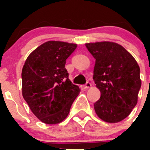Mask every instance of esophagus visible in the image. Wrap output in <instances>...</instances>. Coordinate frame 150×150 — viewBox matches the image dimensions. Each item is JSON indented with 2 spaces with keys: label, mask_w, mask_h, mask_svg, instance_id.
Here are the masks:
<instances>
[{
  "label": "esophagus",
  "mask_w": 150,
  "mask_h": 150,
  "mask_svg": "<svg viewBox=\"0 0 150 150\" xmlns=\"http://www.w3.org/2000/svg\"><path fill=\"white\" fill-rule=\"evenodd\" d=\"M91 87V83H89V82H87L86 83V85L84 86V88H89Z\"/></svg>",
  "instance_id": "obj_1"
}]
</instances>
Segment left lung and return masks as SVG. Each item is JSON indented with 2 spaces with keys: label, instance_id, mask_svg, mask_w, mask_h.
<instances>
[{
  "label": "left lung",
  "instance_id": "obj_1",
  "mask_svg": "<svg viewBox=\"0 0 150 150\" xmlns=\"http://www.w3.org/2000/svg\"><path fill=\"white\" fill-rule=\"evenodd\" d=\"M95 59L93 79L100 98L94 104L96 114L106 122L116 123L131 113L141 86L140 67L121 45L103 41L86 43Z\"/></svg>",
  "mask_w": 150,
  "mask_h": 150
}]
</instances>
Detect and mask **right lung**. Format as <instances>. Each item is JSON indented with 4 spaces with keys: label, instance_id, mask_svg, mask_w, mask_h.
<instances>
[{
    "label": "right lung",
    "instance_id": "right-lung-1",
    "mask_svg": "<svg viewBox=\"0 0 150 150\" xmlns=\"http://www.w3.org/2000/svg\"><path fill=\"white\" fill-rule=\"evenodd\" d=\"M77 45L47 41L28 55L22 71V96L41 122L60 123L69 114L79 86L69 79L66 60Z\"/></svg>",
    "mask_w": 150,
    "mask_h": 150
}]
</instances>
